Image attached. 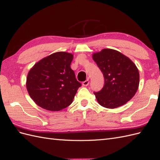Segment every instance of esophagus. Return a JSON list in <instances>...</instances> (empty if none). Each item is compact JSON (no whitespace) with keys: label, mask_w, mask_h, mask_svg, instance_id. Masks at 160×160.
<instances>
[{"label":"esophagus","mask_w":160,"mask_h":160,"mask_svg":"<svg viewBox=\"0 0 160 160\" xmlns=\"http://www.w3.org/2000/svg\"><path fill=\"white\" fill-rule=\"evenodd\" d=\"M89 80H86L85 81H84V82H82V85L84 86V87H87L89 85Z\"/></svg>","instance_id":"obj_1"}]
</instances>
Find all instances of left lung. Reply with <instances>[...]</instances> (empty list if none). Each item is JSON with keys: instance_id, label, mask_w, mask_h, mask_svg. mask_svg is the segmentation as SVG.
I'll return each instance as SVG.
<instances>
[{"instance_id": "obj_1", "label": "left lung", "mask_w": 160, "mask_h": 160, "mask_svg": "<svg viewBox=\"0 0 160 160\" xmlns=\"http://www.w3.org/2000/svg\"><path fill=\"white\" fill-rule=\"evenodd\" d=\"M93 59L103 73L104 85L93 92L101 106L115 108L130 100L137 92L140 74L137 67L128 57L111 49L93 54Z\"/></svg>"}]
</instances>
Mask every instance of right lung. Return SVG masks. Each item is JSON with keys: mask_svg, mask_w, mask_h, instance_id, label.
<instances>
[{"mask_svg": "<svg viewBox=\"0 0 160 160\" xmlns=\"http://www.w3.org/2000/svg\"><path fill=\"white\" fill-rule=\"evenodd\" d=\"M71 53L56 52L44 58L29 71L26 87L35 103L45 109L58 111L72 103L80 82L71 69Z\"/></svg>", "mask_w": 160, "mask_h": 160, "instance_id": "1", "label": "right lung"}]
</instances>
